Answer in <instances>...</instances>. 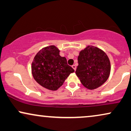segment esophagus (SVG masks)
<instances>
[{
    "instance_id": "esophagus-1",
    "label": "esophagus",
    "mask_w": 131,
    "mask_h": 131,
    "mask_svg": "<svg viewBox=\"0 0 131 131\" xmlns=\"http://www.w3.org/2000/svg\"><path fill=\"white\" fill-rule=\"evenodd\" d=\"M72 68H73V69H74V71H75V69H76V66L75 65V64H73V65L72 66Z\"/></svg>"
}]
</instances>
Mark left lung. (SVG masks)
I'll use <instances>...</instances> for the list:
<instances>
[{
	"instance_id": "left-lung-1",
	"label": "left lung",
	"mask_w": 131,
	"mask_h": 131,
	"mask_svg": "<svg viewBox=\"0 0 131 131\" xmlns=\"http://www.w3.org/2000/svg\"><path fill=\"white\" fill-rule=\"evenodd\" d=\"M75 74L87 89L97 88L107 80L110 74L111 63L106 54L94 46H88L78 57Z\"/></svg>"
}]
</instances>
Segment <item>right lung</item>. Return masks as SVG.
Masks as SVG:
<instances>
[{
    "label": "right lung",
    "instance_id": "obj_1",
    "mask_svg": "<svg viewBox=\"0 0 131 131\" xmlns=\"http://www.w3.org/2000/svg\"><path fill=\"white\" fill-rule=\"evenodd\" d=\"M60 51L54 45L43 48L34 58L32 74L39 85L51 91H56L63 85L69 74L74 72Z\"/></svg>",
    "mask_w": 131,
    "mask_h": 131
}]
</instances>
